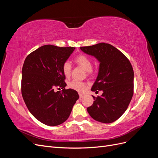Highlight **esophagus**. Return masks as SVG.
<instances>
[{"label":"esophagus","instance_id":"obj_1","mask_svg":"<svg viewBox=\"0 0 158 158\" xmlns=\"http://www.w3.org/2000/svg\"><path fill=\"white\" fill-rule=\"evenodd\" d=\"M85 94H82V93H79V96H80V98H82L84 97Z\"/></svg>","mask_w":158,"mask_h":158}]
</instances>
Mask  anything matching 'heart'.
I'll return each mask as SVG.
<instances>
[{"instance_id":"heart-1","label":"heart","mask_w":158,"mask_h":158,"mask_svg":"<svg viewBox=\"0 0 158 158\" xmlns=\"http://www.w3.org/2000/svg\"><path fill=\"white\" fill-rule=\"evenodd\" d=\"M74 61L78 65L82 66L85 70L91 73V70L92 69V61L89 56L84 54H80L75 57ZM62 69H63V73L66 77H70L72 72V66L69 62H65L63 64ZM69 87L71 89L78 91V92H83L86 88V85L82 82L74 80L69 84Z\"/></svg>"}]
</instances>
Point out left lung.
<instances>
[{"mask_svg":"<svg viewBox=\"0 0 158 158\" xmlns=\"http://www.w3.org/2000/svg\"><path fill=\"white\" fill-rule=\"evenodd\" d=\"M85 53L94 56L99 62V73L91 90H102L101 96L95 98L92 106L87 108L94 120L111 123L125 112L134 93V71L127 57L116 47L100 43L81 47Z\"/></svg>","mask_w":158,"mask_h":158,"instance_id":"obj_1","label":"left lung"}]
</instances>
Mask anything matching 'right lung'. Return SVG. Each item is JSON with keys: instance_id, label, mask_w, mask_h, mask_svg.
<instances>
[{"instance_id": "1", "label": "right lung", "mask_w": 158, "mask_h": 158, "mask_svg": "<svg viewBox=\"0 0 158 158\" xmlns=\"http://www.w3.org/2000/svg\"><path fill=\"white\" fill-rule=\"evenodd\" d=\"M75 49L46 45L28 55L22 67V95L33 116L48 126H57L69 117L78 92L66 89L63 64ZM61 87V92H55ZM59 88V89H60Z\"/></svg>"}]
</instances>
